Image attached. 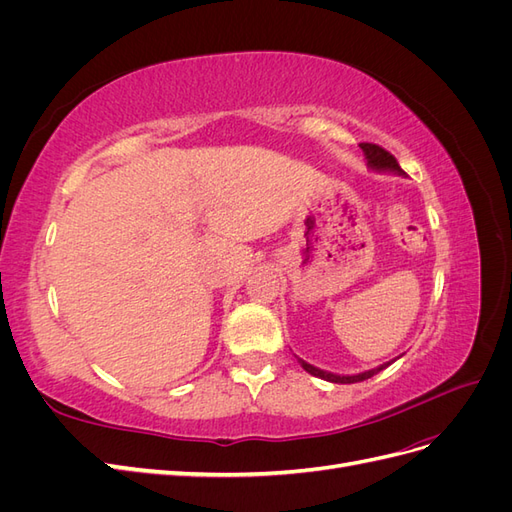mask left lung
I'll use <instances>...</instances> for the list:
<instances>
[{
  "label": "left lung",
  "instance_id": "1",
  "mask_svg": "<svg viewBox=\"0 0 512 512\" xmlns=\"http://www.w3.org/2000/svg\"><path fill=\"white\" fill-rule=\"evenodd\" d=\"M361 149H363V153H365V160H367V168L369 170H374V173H393V175H406L404 170H401V166L397 164V160L391 156L389 151H384L382 147H378V145H371V143H361L359 145ZM299 359V356H297ZM399 359V356H397ZM395 361V359H393ZM393 361H386V363H382V365H378V367H374V369H367V371H361V374H333V371H324V369H318V367H314V365H309V363H305L303 359H299V363H301V367L307 371V374H312V376H316V378H322V380H327V382H335V384H354V382H363V380H367V378H371V376H376L378 371H382L384 367H389Z\"/></svg>",
  "mask_w": 512,
  "mask_h": 512
}]
</instances>
